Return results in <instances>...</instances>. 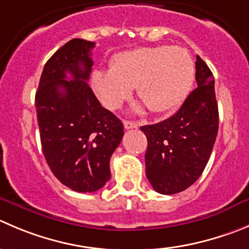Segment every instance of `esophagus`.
<instances>
[{
  "label": "esophagus",
  "instance_id": "obj_1",
  "mask_svg": "<svg viewBox=\"0 0 249 249\" xmlns=\"http://www.w3.org/2000/svg\"><path fill=\"white\" fill-rule=\"evenodd\" d=\"M123 126H124V128H126V129L138 128V123L131 122V121H123Z\"/></svg>",
  "mask_w": 249,
  "mask_h": 249
}]
</instances>
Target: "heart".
Listing matches in <instances>:
<instances>
[{
    "label": "heart",
    "instance_id": "heart-1",
    "mask_svg": "<svg viewBox=\"0 0 249 249\" xmlns=\"http://www.w3.org/2000/svg\"><path fill=\"white\" fill-rule=\"evenodd\" d=\"M196 66L183 47H138L113 56L110 71L93 73V88L103 105L116 110L136 88L149 110L162 113L176 108L191 90ZM141 111V106L136 108Z\"/></svg>",
    "mask_w": 249,
    "mask_h": 249
}]
</instances>
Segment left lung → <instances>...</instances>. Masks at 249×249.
<instances>
[{
  "mask_svg": "<svg viewBox=\"0 0 249 249\" xmlns=\"http://www.w3.org/2000/svg\"><path fill=\"white\" fill-rule=\"evenodd\" d=\"M197 88L175 115L141 127L148 139L145 174L158 193L175 194L194 183L204 171L219 128L214 77L197 56Z\"/></svg>",
  "mask_w": 249,
  "mask_h": 249,
  "instance_id": "left-lung-1",
  "label": "left lung"
}]
</instances>
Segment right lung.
Instances as JSON below:
<instances>
[{
	"label": "right lung",
	"instance_id": "1",
	"mask_svg": "<svg viewBox=\"0 0 249 249\" xmlns=\"http://www.w3.org/2000/svg\"><path fill=\"white\" fill-rule=\"evenodd\" d=\"M95 42L72 39L45 65L35 107L42 153L52 174L75 192H95L110 179V158L123 123L101 106L88 84Z\"/></svg>",
	"mask_w": 249,
	"mask_h": 249
}]
</instances>
